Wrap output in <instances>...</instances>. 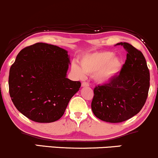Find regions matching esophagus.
<instances>
[{
  "label": "esophagus",
  "instance_id": "obj_1",
  "mask_svg": "<svg viewBox=\"0 0 158 158\" xmlns=\"http://www.w3.org/2000/svg\"><path fill=\"white\" fill-rule=\"evenodd\" d=\"M81 86L82 87H88L89 86V83L86 82H83L82 84H81Z\"/></svg>",
  "mask_w": 158,
  "mask_h": 158
}]
</instances>
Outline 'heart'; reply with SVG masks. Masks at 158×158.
<instances>
[{
    "label": "heart",
    "instance_id": "b5f03b06",
    "mask_svg": "<svg viewBox=\"0 0 158 158\" xmlns=\"http://www.w3.org/2000/svg\"><path fill=\"white\" fill-rule=\"evenodd\" d=\"M122 67L119 56L110 51H96L81 57L79 65L72 63V71L76 77L82 79L85 74L93 75L96 82L101 84L109 83L118 75Z\"/></svg>",
    "mask_w": 158,
    "mask_h": 158
}]
</instances>
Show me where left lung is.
Instances as JSON below:
<instances>
[{
  "label": "left lung",
  "mask_w": 158,
  "mask_h": 158,
  "mask_svg": "<svg viewBox=\"0 0 158 158\" xmlns=\"http://www.w3.org/2000/svg\"><path fill=\"white\" fill-rule=\"evenodd\" d=\"M127 52L121 71L109 83L94 89L92 110L103 121L120 123L141 110L149 89V71L140 51L128 43L120 42Z\"/></svg>",
  "instance_id": "obj_1"
}]
</instances>
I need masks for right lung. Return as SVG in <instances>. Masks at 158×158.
<instances>
[{
	"mask_svg": "<svg viewBox=\"0 0 158 158\" xmlns=\"http://www.w3.org/2000/svg\"><path fill=\"white\" fill-rule=\"evenodd\" d=\"M68 52L44 43L24 48L11 66L9 89L20 113L38 123L59 120L81 83L66 77Z\"/></svg>",
	"mask_w": 158,
	"mask_h": 158,
	"instance_id": "1",
	"label": "right lung"
}]
</instances>
